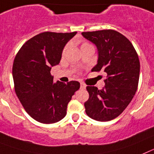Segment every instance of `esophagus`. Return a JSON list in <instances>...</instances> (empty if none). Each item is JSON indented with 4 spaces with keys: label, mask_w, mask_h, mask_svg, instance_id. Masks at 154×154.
<instances>
[{
    "label": "esophagus",
    "mask_w": 154,
    "mask_h": 154,
    "mask_svg": "<svg viewBox=\"0 0 154 154\" xmlns=\"http://www.w3.org/2000/svg\"><path fill=\"white\" fill-rule=\"evenodd\" d=\"M85 88H86V85H85V84H83V83H81V89L85 90Z\"/></svg>",
    "instance_id": "obj_1"
}]
</instances>
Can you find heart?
Instances as JSON below:
<instances>
[{
  "mask_svg": "<svg viewBox=\"0 0 154 154\" xmlns=\"http://www.w3.org/2000/svg\"><path fill=\"white\" fill-rule=\"evenodd\" d=\"M88 45H90V44L87 43V42H84V43H83L82 45H81V48L85 47V46H88Z\"/></svg>",
  "mask_w": 154,
  "mask_h": 154,
  "instance_id": "obj_1",
  "label": "heart"
}]
</instances>
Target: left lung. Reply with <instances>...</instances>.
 Segmentation results:
<instances>
[{
  "label": "left lung",
  "instance_id": "1",
  "mask_svg": "<svg viewBox=\"0 0 154 154\" xmlns=\"http://www.w3.org/2000/svg\"><path fill=\"white\" fill-rule=\"evenodd\" d=\"M81 34L97 49V62L91 71L103 70L107 74L101 90L87 87L89 99L85 103V112L97 121H110L125 110L136 94L140 69L138 55L130 41L116 31Z\"/></svg>",
  "mask_w": 154,
  "mask_h": 154
}]
</instances>
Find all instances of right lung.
Masks as SVG:
<instances>
[{
  "label": "right lung",
  "instance_id": "obj_1",
  "mask_svg": "<svg viewBox=\"0 0 154 154\" xmlns=\"http://www.w3.org/2000/svg\"><path fill=\"white\" fill-rule=\"evenodd\" d=\"M45 32L25 42L14 58L12 75L14 90L28 114L41 123L63 119L80 83L53 82V66L60 63L66 44L75 35Z\"/></svg>",
  "mask_w": 154,
  "mask_h": 154
}]
</instances>
